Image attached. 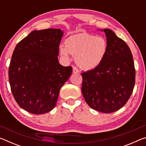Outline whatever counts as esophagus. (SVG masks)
Here are the masks:
<instances>
[{
	"label": "esophagus",
	"instance_id": "34e87169",
	"mask_svg": "<svg viewBox=\"0 0 146 146\" xmlns=\"http://www.w3.org/2000/svg\"><path fill=\"white\" fill-rule=\"evenodd\" d=\"M79 72V71H78V70L77 68H76V67H75V66H74V67L73 68V73H78Z\"/></svg>",
	"mask_w": 146,
	"mask_h": 146
}]
</instances>
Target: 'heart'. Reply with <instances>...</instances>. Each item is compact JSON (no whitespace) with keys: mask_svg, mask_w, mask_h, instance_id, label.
<instances>
[{"mask_svg":"<svg viewBox=\"0 0 146 146\" xmlns=\"http://www.w3.org/2000/svg\"><path fill=\"white\" fill-rule=\"evenodd\" d=\"M66 46H59V53L66 62L71 60L70 54L75 56L78 67L92 70L102 62L108 50V44L103 36L82 33L71 35L65 41Z\"/></svg>","mask_w":146,"mask_h":146,"instance_id":"obj_1","label":"heart"}]
</instances>
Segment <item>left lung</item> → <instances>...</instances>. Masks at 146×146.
<instances>
[{"mask_svg": "<svg viewBox=\"0 0 146 146\" xmlns=\"http://www.w3.org/2000/svg\"><path fill=\"white\" fill-rule=\"evenodd\" d=\"M104 31L108 50L97 68L82 73V93L91 108L104 113L115 112L124 106L135 83V70L130 49L110 29Z\"/></svg>", "mask_w": 146, "mask_h": 146, "instance_id": "obj_1", "label": "left lung"}]
</instances>
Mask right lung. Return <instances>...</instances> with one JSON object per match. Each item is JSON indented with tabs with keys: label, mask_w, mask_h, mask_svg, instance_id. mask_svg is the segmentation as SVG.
<instances>
[{
	"label": "right lung",
	"mask_w": 146,
	"mask_h": 146,
	"mask_svg": "<svg viewBox=\"0 0 146 146\" xmlns=\"http://www.w3.org/2000/svg\"><path fill=\"white\" fill-rule=\"evenodd\" d=\"M61 29L34 30L16 46L9 67L13 97L20 107L40 115L55 107L60 88L72 73L58 60Z\"/></svg>",
	"instance_id": "1"
}]
</instances>
